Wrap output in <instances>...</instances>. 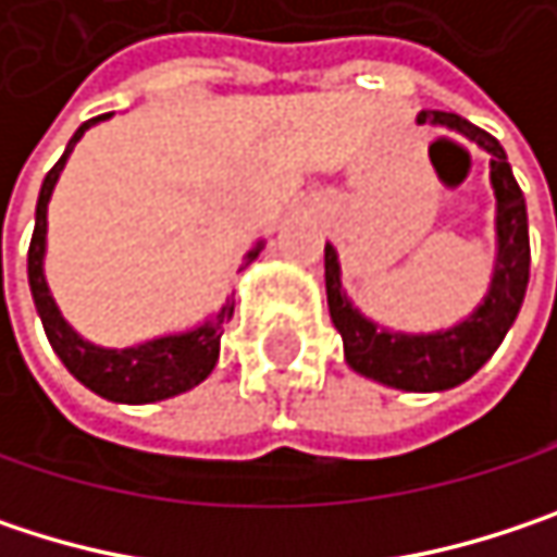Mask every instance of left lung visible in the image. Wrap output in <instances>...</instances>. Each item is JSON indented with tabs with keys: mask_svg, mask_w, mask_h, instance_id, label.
<instances>
[{
	"mask_svg": "<svg viewBox=\"0 0 557 557\" xmlns=\"http://www.w3.org/2000/svg\"><path fill=\"white\" fill-rule=\"evenodd\" d=\"M419 125L445 128L478 145L491 158V186L497 199L494 232H497V258L484 299L471 315L448 329L435 332H396L374 319H368L342 286V264L335 245H325V296L329 315L342 335L345 361L361 377L406 393H442L471 381L500 348L509 325L519 315L525 283H529V219L525 199L506 161L503 145L484 128L471 125L455 112H429L416 115Z\"/></svg>",
	"mask_w": 557,
	"mask_h": 557,
	"instance_id": "left-lung-1",
	"label": "left lung"
}]
</instances>
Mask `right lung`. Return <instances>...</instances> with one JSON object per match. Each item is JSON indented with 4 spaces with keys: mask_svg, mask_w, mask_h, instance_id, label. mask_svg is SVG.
<instances>
[{
    "mask_svg": "<svg viewBox=\"0 0 557 557\" xmlns=\"http://www.w3.org/2000/svg\"><path fill=\"white\" fill-rule=\"evenodd\" d=\"M112 119L109 115H99V119H89L76 128V135L70 138L63 158L57 161L51 173L45 176L41 183V196H38V209H35V235H32V248H28V286H32V296H35V309L41 315V325L48 332V342L54 348V355L63 361V368L83 384L86 389H92L96 396L102 399H112V403H132V406H141V403H158V399H170V396H180L186 389L199 387L215 361H219V345H222V332H225V322L232 319L235 312V299L225 296V302L219 306V312L206 315L199 325L186 329V332H170V335H158V338H148V342H138V345H128V348H106V345H96L89 338H83L60 312V306L51 296V286L45 277V255H48V202L54 196L57 180L66 168L76 141L99 122ZM264 251V242H255L248 248V255L242 258V268L245 271L258 255Z\"/></svg>",
    "mask_w": 557,
    "mask_h": 557,
    "instance_id": "add662e5",
    "label": "right lung"
}]
</instances>
